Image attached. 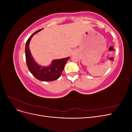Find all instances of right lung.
Masks as SVG:
<instances>
[{"mask_svg":"<svg viewBox=\"0 0 132 132\" xmlns=\"http://www.w3.org/2000/svg\"><path fill=\"white\" fill-rule=\"evenodd\" d=\"M42 29L38 30V31L35 32L26 41L25 45L26 64L31 73L39 80L43 81H54L61 77L62 71L64 68L65 64L68 61L69 57L54 59L52 61L51 64L48 67H42L38 65L35 61L30 52L29 43L33 36Z\"/></svg>","mask_w":132,"mask_h":132,"instance_id":"right-lung-1","label":"right lung"}]
</instances>
